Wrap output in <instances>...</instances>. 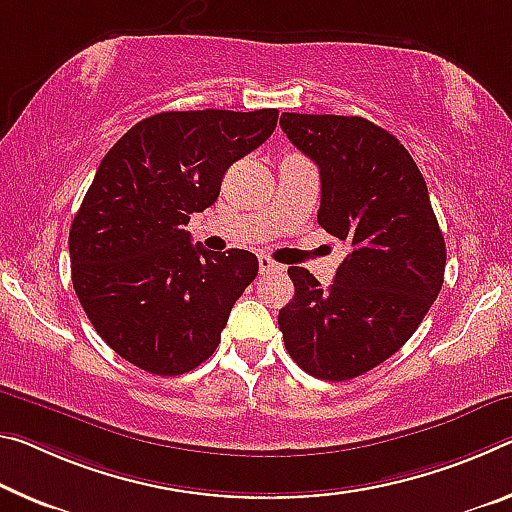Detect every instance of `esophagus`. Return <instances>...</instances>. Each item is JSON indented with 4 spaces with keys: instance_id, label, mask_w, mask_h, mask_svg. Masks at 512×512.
<instances>
[{
    "instance_id": "34e87169",
    "label": "esophagus",
    "mask_w": 512,
    "mask_h": 512,
    "mask_svg": "<svg viewBox=\"0 0 512 512\" xmlns=\"http://www.w3.org/2000/svg\"><path fill=\"white\" fill-rule=\"evenodd\" d=\"M280 271H285V266H280L278 262H273V259H269V257H259V273H280Z\"/></svg>"
}]
</instances>
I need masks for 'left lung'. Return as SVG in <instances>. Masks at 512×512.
<instances>
[{
  "label": "left lung",
  "instance_id": "8db88e82",
  "mask_svg": "<svg viewBox=\"0 0 512 512\" xmlns=\"http://www.w3.org/2000/svg\"><path fill=\"white\" fill-rule=\"evenodd\" d=\"M280 127L321 175L319 225L348 243L328 289L289 266L278 314L285 348L321 380H351L415 335L444 282L446 248L415 159L360 116L282 113Z\"/></svg>",
  "mask_w": 512,
  "mask_h": 512
}]
</instances>
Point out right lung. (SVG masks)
Returning a JSON list of instances; mask_svg holds the SVG:
<instances>
[{
    "instance_id": "right-lung-1",
    "label": "right lung",
    "mask_w": 512,
    "mask_h": 512,
    "mask_svg": "<svg viewBox=\"0 0 512 512\" xmlns=\"http://www.w3.org/2000/svg\"><path fill=\"white\" fill-rule=\"evenodd\" d=\"M275 125L278 109L164 111L104 154L70 227L72 287L97 335L134 367L180 376L221 344L259 262L193 246L184 225Z\"/></svg>"
}]
</instances>
